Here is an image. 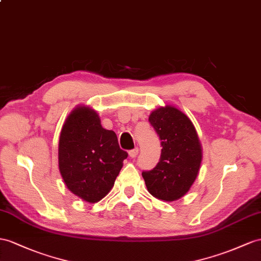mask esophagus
Segmentation results:
<instances>
[{"mask_svg": "<svg viewBox=\"0 0 261 261\" xmlns=\"http://www.w3.org/2000/svg\"><path fill=\"white\" fill-rule=\"evenodd\" d=\"M138 153H139V149L135 148V149L129 151V155H130V158H136L138 155Z\"/></svg>", "mask_w": 261, "mask_h": 261, "instance_id": "obj_1", "label": "esophagus"}]
</instances>
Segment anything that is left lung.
Listing matches in <instances>:
<instances>
[{"label": "left lung", "mask_w": 261, "mask_h": 261, "mask_svg": "<svg viewBox=\"0 0 261 261\" xmlns=\"http://www.w3.org/2000/svg\"><path fill=\"white\" fill-rule=\"evenodd\" d=\"M149 121L161 140L159 163L142 176L150 194L172 202L188 193L198 174L202 149L196 130L182 111L168 107L153 111Z\"/></svg>", "instance_id": "left-lung-1"}]
</instances>
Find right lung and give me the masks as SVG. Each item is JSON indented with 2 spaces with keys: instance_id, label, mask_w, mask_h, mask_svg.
Returning a JSON list of instances; mask_svg holds the SVG:
<instances>
[{
  "instance_id": "right-lung-1",
  "label": "right lung",
  "mask_w": 261,
  "mask_h": 261,
  "mask_svg": "<svg viewBox=\"0 0 261 261\" xmlns=\"http://www.w3.org/2000/svg\"><path fill=\"white\" fill-rule=\"evenodd\" d=\"M128 153L116 133L106 130L95 110L79 107L67 118L59 138V171L67 188L86 202L108 194Z\"/></svg>"
}]
</instances>
